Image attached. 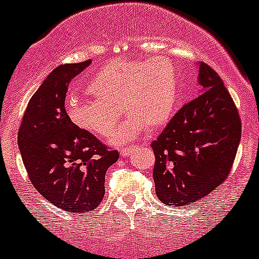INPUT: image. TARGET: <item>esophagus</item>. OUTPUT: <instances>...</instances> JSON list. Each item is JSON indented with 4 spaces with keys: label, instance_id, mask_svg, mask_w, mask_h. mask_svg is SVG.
<instances>
[{
    "label": "esophagus",
    "instance_id": "34e87169",
    "mask_svg": "<svg viewBox=\"0 0 259 259\" xmlns=\"http://www.w3.org/2000/svg\"><path fill=\"white\" fill-rule=\"evenodd\" d=\"M134 150H135V146H127V148H122L119 150L120 156H123V158H124V156H128Z\"/></svg>",
    "mask_w": 259,
    "mask_h": 259
}]
</instances>
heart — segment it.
<instances>
[{
	"mask_svg": "<svg viewBox=\"0 0 259 259\" xmlns=\"http://www.w3.org/2000/svg\"><path fill=\"white\" fill-rule=\"evenodd\" d=\"M92 100L70 97L66 113L75 125L99 137L113 132L122 109L128 114L114 131L111 145L120 146L139 136L145 127L164 125L176 109L179 74L168 59L111 61L87 84Z\"/></svg>",
	"mask_w": 259,
	"mask_h": 259,
	"instance_id": "1",
	"label": "heart"
}]
</instances>
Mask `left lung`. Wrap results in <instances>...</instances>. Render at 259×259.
<instances>
[{"mask_svg":"<svg viewBox=\"0 0 259 259\" xmlns=\"http://www.w3.org/2000/svg\"><path fill=\"white\" fill-rule=\"evenodd\" d=\"M198 86V96L151 142L156 196L170 207L195 203L221 185L241 139L238 109L221 77L203 61Z\"/></svg>","mask_w":259,"mask_h":259,"instance_id":"left-lung-1","label":"left lung"}]
</instances>
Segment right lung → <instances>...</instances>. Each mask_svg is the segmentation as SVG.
Wrapping results in <instances>:
<instances>
[{"mask_svg":"<svg viewBox=\"0 0 259 259\" xmlns=\"http://www.w3.org/2000/svg\"><path fill=\"white\" fill-rule=\"evenodd\" d=\"M90 64H64L52 70L28 103L18 134L33 186L54 205L77 214L101 203L106 170L119 158L66 114L69 82Z\"/></svg>","mask_w":259,"mask_h":259,"instance_id":"1","label":"right lung"}]
</instances>
